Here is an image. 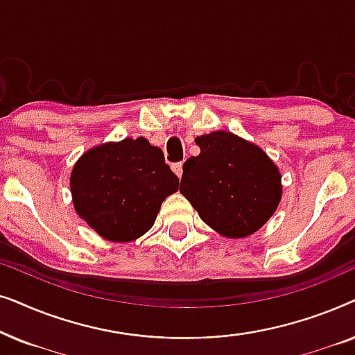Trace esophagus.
I'll return each mask as SVG.
<instances>
[{
	"mask_svg": "<svg viewBox=\"0 0 355 355\" xmlns=\"http://www.w3.org/2000/svg\"><path fill=\"white\" fill-rule=\"evenodd\" d=\"M171 168H173V171H174V174H176L178 178L182 176V163H173Z\"/></svg>",
	"mask_w": 355,
	"mask_h": 355,
	"instance_id": "esophagus-1",
	"label": "esophagus"
}]
</instances>
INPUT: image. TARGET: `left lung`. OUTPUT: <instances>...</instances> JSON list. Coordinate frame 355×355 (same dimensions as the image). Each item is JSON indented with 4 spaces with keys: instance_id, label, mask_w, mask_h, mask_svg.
I'll use <instances>...</instances> for the list:
<instances>
[{
    "instance_id": "1",
    "label": "left lung",
    "mask_w": 355,
    "mask_h": 355,
    "mask_svg": "<svg viewBox=\"0 0 355 355\" xmlns=\"http://www.w3.org/2000/svg\"><path fill=\"white\" fill-rule=\"evenodd\" d=\"M196 144L200 153L184 163L179 192L223 236L260 230L281 200L276 164L257 145L225 130L200 135Z\"/></svg>"
}]
</instances>
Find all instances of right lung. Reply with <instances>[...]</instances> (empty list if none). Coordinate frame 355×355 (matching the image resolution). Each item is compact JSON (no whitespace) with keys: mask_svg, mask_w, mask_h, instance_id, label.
<instances>
[{"mask_svg":"<svg viewBox=\"0 0 355 355\" xmlns=\"http://www.w3.org/2000/svg\"><path fill=\"white\" fill-rule=\"evenodd\" d=\"M179 179L144 137L89 150L71 174L76 211L105 239L129 242L153 226Z\"/></svg>","mask_w":355,"mask_h":355,"instance_id":"obj_1","label":"right lung"}]
</instances>
